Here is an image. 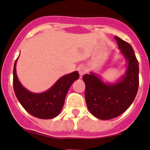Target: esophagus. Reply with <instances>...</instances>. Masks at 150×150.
I'll list each match as a JSON object with an SVG mask.
<instances>
[{
    "label": "esophagus",
    "mask_w": 150,
    "mask_h": 150,
    "mask_svg": "<svg viewBox=\"0 0 150 150\" xmlns=\"http://www.w3.org/2000/svg\"><path fill=\"white\" fill-rule=\"evenodd\" d=\"M78 70L81 77L83 76V75L87 72V68H86L84 66H80V67L78 68Z\"/></svg>",
    "instance_id": "esophagus-1"
}]
</instances>
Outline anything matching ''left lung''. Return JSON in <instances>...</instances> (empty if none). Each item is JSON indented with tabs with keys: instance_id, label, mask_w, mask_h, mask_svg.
Segmentation results:
<instances>
[{
	"instance_id": "8db88e82",
	"label": "left lung",
	"mask_w": 150,
	"mask_h": 150,
	"mask_svg": "<svg viewBox=\"0 0 150 150\" xmlns=\"http://www.w3.org/2000/svg\"><path fill=\"white\" fill-rule=\"evenodd\" d=\"M115 40L128 63L125 75L113 83H105L93 72L82 78L87 108L100 120H110L122 114L130 107L138 90L139 67L134 50L120 38L115 36Z\"/></svg>"
}]
</instances>
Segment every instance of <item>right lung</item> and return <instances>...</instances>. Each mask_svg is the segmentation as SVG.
Masks as SVG:
<instances>
[{
	"label": "right lung",
	"instance_id": "obj_1",
	"mask_svg": "<svg viewBox=\"0 0 150 150\" xmlns=\"http://www.w3.org/2000/svg\"><path fill=\"white\" fill-rule=\"evenodd\" d=\"M16 60L13 68V89L22 107L33 117L48 120L56 117L61 111L70 86L79 78L77 71L61 77L47 91L41 93L30 92L23 87L16 75Z\"/></svg>",
	"mask_w": 150,
	"mask_h": 150
}]
</instances>
